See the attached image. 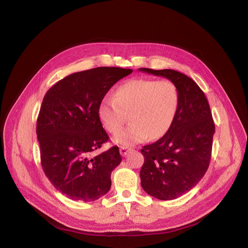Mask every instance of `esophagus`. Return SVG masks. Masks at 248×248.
I'll list each match as a JSON object with an SVG mask.
<instances>
[{
  "mask_svg": "<svg viewBox=\"0 0 248 248\" xmlns=\"http://www.w3.org/2000/svg\"><path fill=\"white\" fill-rule=\"evenodd\" d=\"M128 151H130V148H127V147H121L120 148V152H121L122 156H125L128 153Z\"/></svg>",
  "mask_w": 248,
  "mask_h": 248,
  "instance_id": "1",
  "label": "esophagus"
}]
</instances>
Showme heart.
<instances>
[{"mask_svg": "<svg viewBox=\"0 0 248 248\" xmlns=\"http://www.w3.org/2000/svg\"><path fill=\"white\" fill-rule=\"evenodd\" d=\"M180 103L177 85L169 79L138 78L121 84L113 98H103L97 109L101 125L115 134L130 117L131 124L118 133L116 144L133 146L151 137L165 136L174 123Z\"/></svg>", "mask_w": 248, "mask_h": 248, "instance_id": "obj_1", "label": "heart"}]
</instances>
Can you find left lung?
<instances>
[{"label": "left lung", "instance_id": "left-lung-1", "mask_svg": "<svg viewBox=\"0 0 248 248\" xmlns=\"http://www.w3.org/2000/svg\"><path fill=\"white\" fill-rule=\"evenodd\" d=\"M173 81L180 103L173 124L157 142L141 150L143 189L158 200H174L195 187L208 170L215 133L210 105L198 84L174 70L139 69Z\"/></svg>", "mask_w": 248, "mask_h": 248}]
</instances>
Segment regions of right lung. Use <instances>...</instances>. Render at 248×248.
I'll list each match as a JSON object with an SVG mask.
<instances>
[{
    "mask_svg": "<svg viewBox=\"0 0 248 248\" xmlns=\"http://www.w3.org/2000/svg\"><path fill=\"white\" fill-rule=\"evenodd\" d=\"M132 72L100 67L74 73L45 95L36 124L41 166L51 185L73 201L93 202L110 189L122 157L116 146L92 156L109 139L97 109L112 86Z\"/></svg>",
    "mask_w": 248,
    "mask_h": 248,
    "instance_id": "add662e5",
    "label": "right lung"
}]
</instances>
